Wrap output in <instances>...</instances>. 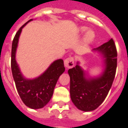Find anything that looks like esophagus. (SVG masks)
I'll use <instances>...</instances> for the list:
<instances>
[{"label":"esophagus","instance_id":"34e87169","mask_svg":"<svg viewBox=\"0 0 128 128\" xmlns=\"http://www.w3.org/2000/svg\"><path fill=\"white\" fill-rule=\"evenodd\" d=\"M64 66L67 69L74 66V58L72 57L68 58L64 60Z\"/></svg>","mask_w":128,"mask_h":128}]
</instances>
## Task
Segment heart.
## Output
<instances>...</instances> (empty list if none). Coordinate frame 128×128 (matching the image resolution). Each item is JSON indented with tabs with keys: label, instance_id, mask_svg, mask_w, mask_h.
I'll use <instances>...</instances> for the list:
<instances>
[{
	"label": "heart",
	"instance_id": "heart-1",
	"mask_svg": "<svg viewBox=\"0 0 128 128\" xmlns=\"http://www.w3.org/2000/svg\"><path fill=\"white\" fill-rule=\"evenodd\" d=\"M87 31V28L85 26H82L80 28L79 32L80 34H84L85 32ZM94 38H95V35L94 33L92 30H88V32H86L85 36H84V42L86 44H90L93 40H94Z\"/></svg>",
	"mask_w": 128,
	"mask_h": 128
}]
</instances>
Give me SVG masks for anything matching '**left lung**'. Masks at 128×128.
Listing matches in <instances>:
<instances>
[{"instance_id":"left-lung-1","label":"left lung","mask_w":128,"mask_h":128,"mask_svg":"<svg viewBox=\"0 0 128 128\" xmlns=\"http://www.w3.org/2000/svg\"><path fill=\"white\" fill-rule=\"evenodd\" d=\"M104 59V70L97 77H90L80 66L70 68V94L72 103L79 110L89 112L102 104L108 94L115 77L117 53L112 39L92 49Z\"/></svg>"}]
</instances>
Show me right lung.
<instances>
[{
  "instance_id": "1",
  "label": "right lung",
  "mask_w": 128,
  "mask_h": 128,
  "mask_svg": "<svg viewBox=\"0 0 128 128\" xmlns=\"http://www.w3.org/2000/svg\"><path fill=\"white\" fill-rule=\"evenodd\" d=\"M30 20L21 26L14 38L12 46L11 67L16 89L22 101L32 109L42 108L49 102L60 76L64 72V61L62 59L54 61L44 72L34 79L24 77L16 60V53L22 30Z\"/></svg>"
}]
</instances>
